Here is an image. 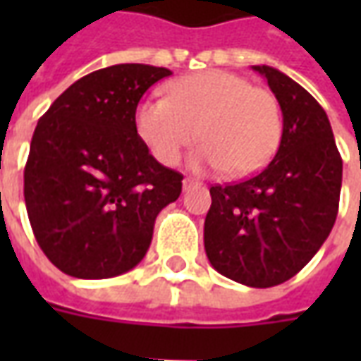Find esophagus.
Instances as JSON below:
<instances>
[{"instance_id": "esophagus-1", "label": "esophagus", "mask_w": 361, "mask_h": 361, "mask_svg": "<svg viewBox=\"0 0 361 361\" xmlns=\"http://www.w3.org/2000/svg\"><path fill=\"white\" fill-rule=\"evenodd\" d=\"M195 185H197V181L191 180V178H185V180H183V191H189V189L195 188Z\"/></svg>"}]
</instances>
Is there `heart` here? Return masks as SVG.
Returning <instances> with one entry per match:
<instances>
[{"instance_id":"1","label":"heart","mask_w":361,"mask_h":361,"mask_svg":"<svg viewBox=\"0 0 361 361\" xmlns=\"http://www.w3.org/2000/svg\"><path fill=\"white\" fill-rule=\"evenodd\" d=\"M166 98H147L135 110V129L160 164L180 162L197 141L195 170L245 178L263 170L282 139V110L271 90L245 77L212 69L168 85Z\"/></svg>"}]
</instances>
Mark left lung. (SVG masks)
<instances>
[{
    "label": "left lung",
    "instance_id": "obj_1",
    "mask_svg": "<svg viewBox=\"0 0 361 361\" xmlns=\"http://www.w3.org/2000/svg\"><path fill=\"white\" fill-rule=\"evenodd\" d=\"M253 69L279 98L282 139L271 164L257 176L212 185L204 251L230 280L271 288L302 271L331 234L342 158L317 100L274 67Z\"/></svg>",
    "mask_w": 361,
    "mask_h": 361
}]
</instances>
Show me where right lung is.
I'll list each match as a JSON object with an SVG mask.
<instances>
[{
    "label": "right lung",
    "mask_w": 361,
    "mask_h": 361,
    "mask_svg": "<svg viewBox=\"0 0 361 361\" xmlns=\"http://www.w3.org/2000/svg\"><path fill=\"white\" fill-rule=\"evenodd\" d=\"M172 71L104 67L75 81L38 119L25 203L44 255L75 279H111L149 250L154 220L183 176L154 160L135 129L147 90Z\"/></svg>",
    "instance_id": "1"
}]
</instances>
